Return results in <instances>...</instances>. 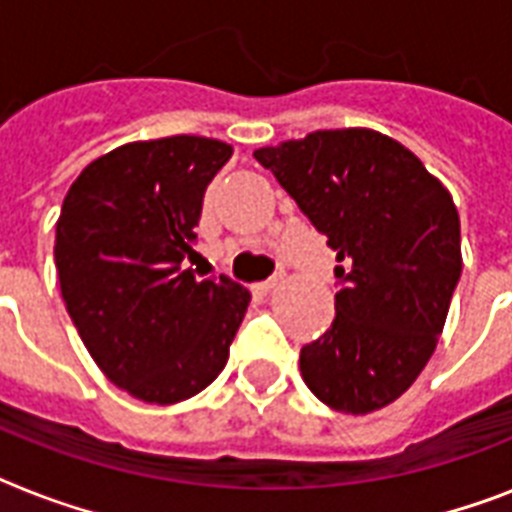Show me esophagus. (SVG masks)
<instances>
[{
    "instance_id": "1",
    "label": "esophagus",
    "mask_w": 512,
    "mask_h": 512,
    "mask_svg": "<svg viewBox=\"0 0 512 512\" xmlns=\"http://www.w3.org/2000/svg\"><path fill=\"white\" fill-rule=\"evenodd\" d=\"M281 281H284V276H281V273H279V276H271V279H268V281H260V284H257L255 289H257V292H263V295H268V292H273V289L279 287Z\"/></svg>"
}]
</instances>
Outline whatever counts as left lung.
Here are the masks:
<instances>
[{
	"label": "left lung",
	"instance_id": "1",
	"mask_svg": "<svg viewBox=\"0 0 512 512\" xmlns=\"http://www.w3.org/2000/svg\"><path fill=\"white\" fill-rule=\"evenodd\" d=\"M337 252L335 321L300 350L311 393L369 414L409 390L436 350L462 273L452 193L417 156L374 130H319L257 148Z\"/></svg>",
	"mask_w": 512,
	"mask_h": 512
}]
</instances>
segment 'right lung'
Listing matches in <instances>:
<instances>
[{
    "label": "right lung",
    "instance_id": "right-lung-1",
    "mask_svg": "<svg viewBox=\"0 0 512 512\" xmlns=\"http://www.w3.org/2000/svg\"><path fill=\"white\" fill-rule=\"evenodd\" d=\"M196 135L140 140L87 164L55 225V268L79 337L116 388L146 404L204 390L228 361L249 292L185 268L204 191L231 159Z\"/></svg>",
    "mask_w": 512,
    "mask_h": 512
}]
</instances>
